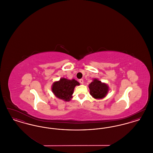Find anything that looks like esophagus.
Listing matches in <instances>:
<instances>
[{
	"label": "esophagus",
	"instance_id": "obj_1",
	"mask_svg": "<svg viewBox=\"0 0 153 153\" xmlns=\"http://www.w3.org/2000/svg\"><path fill=\"white\" fill-rule=\"evenodd\" d=\"M79 82H80V84H83V83H84V80H82V79H80V80H79Z\"/></svg>",
	"mask_w": 153,
	"mask_h": 153
}]
</instances>
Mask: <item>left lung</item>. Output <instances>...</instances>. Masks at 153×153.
<instances>
[{"label": "left lung", "instance_id": "1", "mask_svg": "<svg viewBox=\"0 0 153 153\" xmlns=\"http://www.w3.org/2000/svg\"><path fill=\"white\" fill-rule=\"evenodd\" d=\"M90 95L96 99H101L105 97L109 91L108 86L100 81L95 79L89 85Z\"/></svg>", "mask_w": 153, "mask_h": 153}]
</instances>
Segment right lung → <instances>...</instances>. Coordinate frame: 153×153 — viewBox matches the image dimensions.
I'll use <instances>...</instances> for the list:
<instances>
[{
    "instance_id": "1",
    "label": "right lung",
    "mask_w": 153,
    "mask_h": 153,
    "mask_svg": "<svg viewBox=\"0 0 153 153\" xmlns=\"http://www.w3.org/2000/svg\"><path fill=\"white\" fill-rule=\"evenodd\" d=\"M79 85L80 83L74 79L68 80L61 78L53 84L51 90L57 97L65 102H69L72 98L74 88Z\"/></svg>"
}]
</instances>
